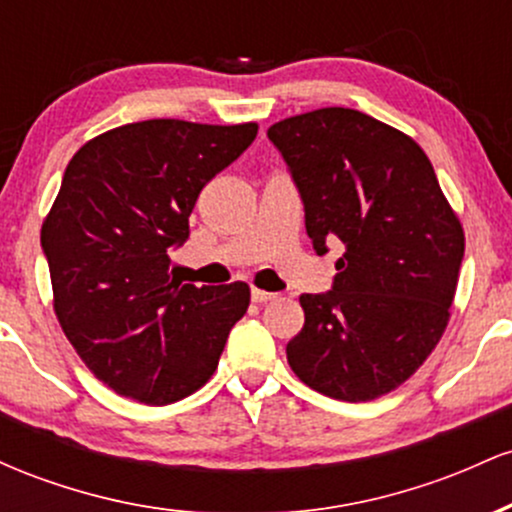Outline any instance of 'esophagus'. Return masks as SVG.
<instances>
[{"label": "esophagus", "instance_id": "esophagus-1", "mask_svg": "<svg viewBox=\"0 0 512 512\" xmlns=\"http://www.w3.org/2000/svg\"><path fill=\"white\" fill-rule=\"evenodd\" d=\"M252 303H269V301H274V298H279L276 296V293H269V291H262V289H252Z\"/></svg>", "mask_w": 512, "mask_h": 512}]
</instances>
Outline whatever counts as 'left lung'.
Segmentation results:
<instances>
[{
	"mask_svg": "<svg viewBox=\"0 0 512 512\" xmlns=\"http://www.w3.org/2000/svg\"><path fill=\"white\" fill-rule=\"evenodd\" d=\"M301 195L317 255L342 240L325 293H303L286 358L305 385L342 402L399 387L448 327L464 233L414 139L351 108L267 129Z\"/></svg>",
	"mask_w": 512,
	"mask_h": 512,
	"instance_id": "obj_1",
	"label": "left lung"
}]
</instances>
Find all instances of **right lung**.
Segmentation results:
<instances>
[{"mask_svg": "<svg viewBox=\"0 0 512 512\" xmlns=\"http://www.w3.org/2000/svg\"><path fill=\"white\" fill-rule=\"evenodd\" d=\"M257 125L144 120L81 146L40 231L55 313L88 370L117 395L178 402L214 375L248 284L168 274L202 187L255 142Z\"/></svg>", "mask_w": 512, "mask_h": 512, "instance_id": "add662e5", "label": "right lung"}]
</instances>
